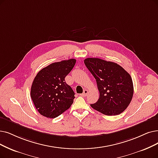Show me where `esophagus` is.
I'll list each match as a JSON object with an SVG mask.
<instances>
[{"label": "esophagus", "mask_w": 158, "mask_h": 158, "mask_svg": "<svg viewBox=\"0 0 158 158\" xmlns=\"http://www.w3.org/2000/svg\"><path fill=\"white\" fill-rule=\"evenodd\" d=\"M87 93H88V91L87 90V89H84V92H83V93L82 94H81L80 95L81 96H82V97H85L87 94Z\"/></svg>", "instance_id": "obj_1"}]
</instances>
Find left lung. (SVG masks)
<instances>
[{"mask_svg":"<svg viewBox=\"0 0 158 158\" xmlns=\"http://www.w3.org/2000/svg\"><path fill=\"white\" fill-rule=\"evenodd\" d=\"M84 64L97 81L100 97L92 108L106 115H117L129 106L134 94L130 74L116 63L88 58Z\"/></svg>","mask_w":158,"mask_h":158,"instance_id":"left-lung-1","label":"left lung"}]
</instances>
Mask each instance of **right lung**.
<instances>
[{
    "label": "right lung",
    "instance_id": "obj_1",
    "mask_svg": "<svg viewBox=\"0 0 158 158\" xmlns=\"http://www.w3.org/2000/svg\"><path fill=\"white\" fill-rule=\"evenodd\" d=\"M76 64L75 59L50 64L37 74L30 96L37 110L44 117L56 118L70 108L74 92L65 80Z\"/></svg>",
    "mask_w": 158,
    "mask_h": 158
}]
</instances>
